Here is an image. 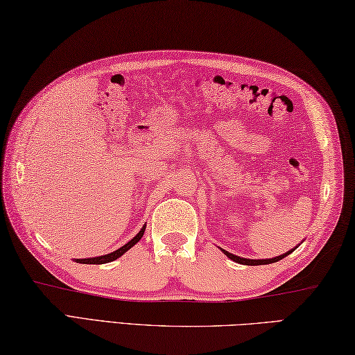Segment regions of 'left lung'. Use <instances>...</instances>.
<instances>
[{"mask_svg": "<svg viewBox=\"0 0 355 355\" xmlns=\"http://www.w3.org/2000/svg\"><path fill=\"white\" fill-rule=\"evenodd\" d=\"M295 248H296V247H295ZM295 248L287 251V253L281 254V256L272 257V259H247V257H241V256L231 254V253H228L227 250H222V251L230 257L231 261H234V262H237V263H242V266H266V263H273V262H278V261H281V259H284V257H286L287 254H290V253H292V251H295Z\"/></svg>", "mask_w": 355, "mask_h": 355, "instance_id": "8db88e82", "label": "left lung"}]
</instances>
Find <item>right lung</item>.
Listing matches in <instances>:
<instances>
[{"label":"right lung","instance_id":"obj_1","mask_svg":"<svg viewBox=\"0 0 355 355\" xmlns=\"http://www.w3.org/2000/svg\"><path fill=\"white\" fill-rule=\"evenodd\" d=\"M144 231H146V227L141 228L139 233L135 236L130 242H127L125 245H122L121 248L113 251V253H108V254H104V256H98V257H87V259H76V262H79V263H107V262L116 261V259H118V257H121L122 254H124L125 251L130 250L135 243L139 242V239L144 234Z\"/></svg>","mask_w":355,"mask_h":355}]
</instances>
